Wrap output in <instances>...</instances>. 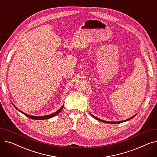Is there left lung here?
<instances>
[{"mask_svg":"<svg viewBox=\"0 0 157 157\" xmlns=\"http://www.w3.org/2000/svg\"><path fill=\"white\" fill-rule=\"evenodd\" d=\"M91 116L93 117V118H95L96 120H98V121H102V122H104V123H122V122H124V121H128V120H131L132 118H133L136 115H134V116H133V117H132L131 118H128V119H127V120H123V121H117V122H111V121H104V120H101V119H99V118H97V117H94V116H93L92 114H91Z\"/></svg>","mask_w":157,"mask_h":157,"instance_id":"left-lung-1","label":"left lung"}]
</instances>
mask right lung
<instances>
[{"mask_svg":"<svg viewBox=\"0 0 157 157\" xmlns=\"http://www.w3.org/2000/svg\"><path fill=\"white\" fill-rule=\"evenodd\" d=\"M14 107H15V106H14ZM15 108H16V107H15ZM63 108V106H62V108H61L59 110H58L56 112H55V113H53V114H49V115H47V116H43V117H34V116H30V115L27 114L26 113H23V112H21L20 110H19V111H20L21 113H22L23 114L25 115L26 117H29V118H31V119H34V120H46V119H49V118H51L55 117V115H56L58 113H59L62 110ZM16 109H18V108H16Z\"/></svg>","mask_w":157,"mask_h":157,"instance_id":"1","label":"right lung"}]
</instances>
